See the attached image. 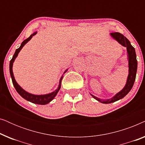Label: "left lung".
Instances as JSON below:
<instances>
[{
  "mask_svg": "<svg viewBox=\"0 0 145 145\" xmlns=\"http://www.w3.org/2000/svg\"><path fill=\"white\" fill-rule=\"evenodd\" d=\"M110 35L115 40L122 45L125 47L127 48V60H128V67H129V74L127 78L126 84L123 87V88L120 92L110 99H102L98 97L91 94L93 98L98 100L102 104H110L120 100L123 98H124L130 90H131L133 86L135 80L136 78L137 70V56L135 53V49L131 44L130 41L124 36L123 35L121 34L119 32L110 33Z\"/></svg>",
  "mask_w": 145,
  "mask_h": 145,
  "instance_id": "obj_1",
  "label": "left lung"
}]
</instances>
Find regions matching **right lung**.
Listing matches in <instances>:
<instances>
[{"instance_id":"obj_1","label":"right lung","mask_w":145,"mask_h":145,"mask_svg":"<svg viewBox=\"0 0 145 145\" xmlns=\"http://www.w3.org/2000/svg\"><path fill=\"white\" fill-rule=\"evenodd\" d=\"M36 33H37V31L33 32L32 34H31L30 36L28 37V38L25 39V40L21 43L20 47L16 50L14 54L13 57H12V59L11 61H10V66H9L10 74V76H11L12 80L15 89L16 90L17 92L18 93V94L20 95V96L22 97L23 98H24L25 100H26L27 101H29V102H30L31 103H33V104H39V105H45V104H48V103H49L51 101H52L53 99H54V98L56 96V95L57 94V93H58L59 90H60L61 86V80H62V79L63 78V75H62V76L61 77L60 80H59V86L55 91H53V92H51V93H49V94L37 95V94H31V93L27 92L25 90H24V89L22 88V87L20 86L18 84L16 81L14 76L13 71H12L13 63H14V62L16 58V57H18V53H20V51L21 49H22V47L24 46V45L26 44V43L28 42V41L30 40L31 38H32L33 36H34L35 35H36ZM67 71H68V69H67L63 74H65V73Z\"/></svg>"}]
</instances>
